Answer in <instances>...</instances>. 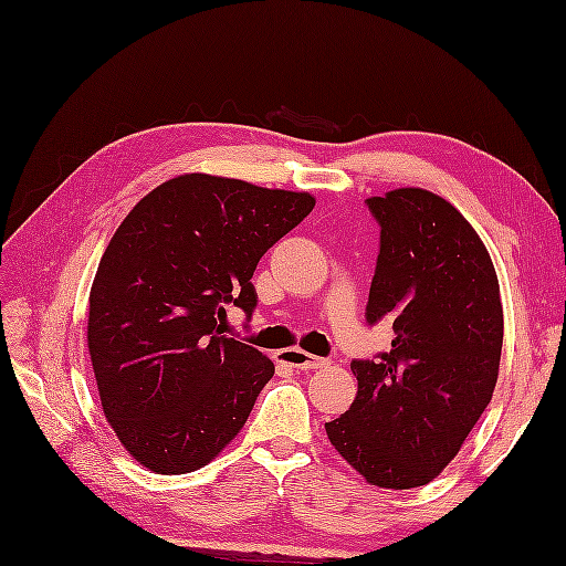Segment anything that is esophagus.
Here are the masks:
<instances>
[{
	"mask_svg": "<svg viewBox=\"0 0 566 566\" xmlns=\"http://www.w3.org/2000/svg\"><path fill=\"white\" fill-rule=\"evenodd\" d=\"M280 357L289 364L294 366L296 371H311V369H323V366L327 364L325 359L321 357H313V354L304 352V349H284Z\"/></svg>",
	"mask_w": 566,
	"mask_h": 566,
	"instance_id": "34e87169",
	"label": "esophagus"
}]
</instances>
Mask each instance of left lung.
Listing matches in <instances>:
<instances>
[{
    "label": "left lung",
    "instance_id": "1",
    "mask_svg": "<svg viewBox=\"0 0 566 566\" xmlns=\"http://www.w3.org/2000/svg\"><path fill=\"white\" fill-rule=\"evenodd\" d=\"M380 251L366 321H392L390 349L354 359L357 398L325 424L335 451L386 490L422 488L490 405L504 343L499 280L478 231L443 197H369Z\"/></svg>",
    "mask_w": 566,
    "mask_h": 566
}]
</instances>
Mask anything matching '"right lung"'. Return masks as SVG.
I'll return each instance as SVG.
<instances>
[{"label": "right lung", "mask_w": 566, "mask_h": 566, "mask_svg": "<svg viewBox=\"0 0 566 566\" xmlns=\"http://www.w3.org/2000/svg\"><path fill=\"white\" fill-rule=\"evenodd\" d=\"M315 207L308 192L186 174L133 207L88 294V354L105 419L159 475L200 470L235 439L274 376L221 335L227 306L258 304L260 258Z\"/></svg>", "instance_id": "obj_1"}]
</instances>
